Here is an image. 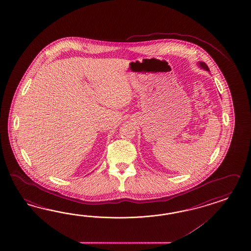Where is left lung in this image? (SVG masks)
I'll use <instances>...</instances> for the list:
<instances>
[{
  "instance_id": "8db88e82",
  "label": "left lung",
  "mask_w": 251,
  "mask_h": 251,
  "mask_svg": "<svg viewBox=\"0 0 251 251\" xmlns=\"http://www.w3.org/2000/svg\"><path fill=\"white\" fill-rule=\"evenodd\" d=\"M199 65H200V67H201V68H203V69H205V70H207V71H209V68H208V67L206 66V64H205V63H203V62H200V63H199Z\"/></svg>"
}]
</instances>
